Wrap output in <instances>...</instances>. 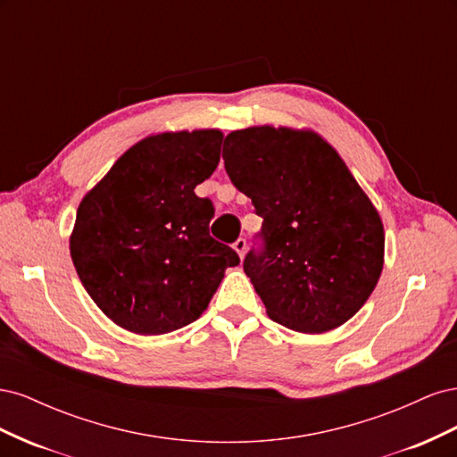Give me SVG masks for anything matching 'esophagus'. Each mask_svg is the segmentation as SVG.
<instances>
[{"mask_svg":"<svg viewBox=\"0 0 457 457\" xmlns=\"http://www.w3.org/2000/svg\"><path fill=\"white\" fill-rule=\"evenodd\" d=\"M232 247H234V252H237L238 255H240V259L244 257V253H245V250H247V244H245V240L244 238H238L237 242L232 244Z\"/></svg>","mask_w":457,"mask_h":457,"instance_id":"esophagus-1","label":"esophagus"}]
</instances>
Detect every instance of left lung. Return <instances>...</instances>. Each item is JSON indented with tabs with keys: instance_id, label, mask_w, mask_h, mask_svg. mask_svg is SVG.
I'll list each match as a JSON object with an SVG mask.
<instances>
[{
	"instance_id": "1",
	"label": "left lung",
	"mask_w": 457,
	"mask_h": 457,
	"mask_svg": "<svg viewBox=\"0 0 457 457\" xmlns=\"http://www.w3.org/2000/svg\"><path fill=\"white\" fill-rule=\"evenodd\" d=\"M223 160L262 217L265 247L244 270L269 318L301 334L347 322L378 286L385 232L337 150L311 129L259 126L228 133Z\"/></svg>"
}]
</instances>
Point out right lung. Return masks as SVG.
Returning <instances> with one entry per match:
<instances>
[{
    "mask_svg": "<svg viewBox=\"0 0 457 457\" xmlns=\"http://www.w3.org/2000/svg\"><path fill=\"white\" fill-rule=\"evenodd\" d=\"M223 133L165 131L135 143L79 202L71 255L110 320L139 336L183 328L210 305L232 247L210 237L213 204L195 188L215 171Z\"/></svg>",
    "mask_w": 457,
    "mask_h": 457,
    "instance_id": "right-lung-1",
    "label": "right lung"
}]
</instances>
